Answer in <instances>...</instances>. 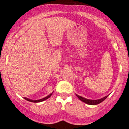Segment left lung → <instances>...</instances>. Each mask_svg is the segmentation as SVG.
I'll list each match as a JSON object with an SVG mask.
<instances>
[{"label":"left lung","mask_w":129,"mask_h":129,"mask_svg":"<svg viewBox=\"0 0 129 129\" xmlns=\"http://www.w3.org/2000/svg\"><path fill=\"white\" fill-rule=\"evenodd\" d=\"M77 97H78V98L80 100V101H82V102H85V103L87 104H89V105H97V104H99L101 103L102 102H103L104 101L105 99H106L107 98L108 95L107 96H105L104 97H103V98L102 99H97V100H90V99H85V98H84L83 97H81V96L79 95H77Z\"/></svg>","instance_id":"8db88e82"}]
</instances>
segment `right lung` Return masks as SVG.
Segmentation results:
<instances>
[{
	"label": "right lung",
	"mask_w": 129,
	"mask_h": 129,
	"mask_svg": "<svg viewBox=\"0 0 129 129\" xmlns=\"http://www.w3.org/2000/svg\"><path fill=\"white\" fill-rule=\"evenodd\" d=\"M52 93H50V94H49V95H47V97H44V98H43V99H39V100H32V99H28V98H27V97H24V99L25 100H27V101H29V102H42V101H45V100H46V99H49V97H50V96L52 95Z\"/></svg>",
	"instance_id": "right-lung-1"
}]
</instances>
